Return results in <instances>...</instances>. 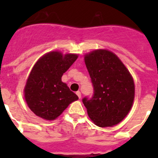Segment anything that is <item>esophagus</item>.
Wrapping results in <instances>:
<instances>
[{
	"mask_svg": "<svg viewBox=\"0 0 158 158\" xmlns=\"http://www.w3.org/2000/svg\"><path fill=\"white\" fill-rule=\"evenodd\" d=\"M76 94H77V96L79 97V99L81 98V93H80V92H79V91L76 92Z\"/></svg>",
	"mask_w": 158,
	"mask_h": 158,
	"instance_id": "obj_1",
	"label": "esophagus"
}]
</instances>
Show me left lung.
I'll return each mask as SVG.
<instances>
[{"mask_svg":"<svg viewBox=\"0 0 158 158\" xmlns=\"http://www.w3.org/2000/svg\"><path fill=\"white\" fill-rule=\"evenodd\" d=\"M94 86L92 98H83L88 115L99 127L119 124L130 112L135 99V83L119 57L98 49L84 56Z\"/></svg>","mask_w":158,"mask_h":158,"instance_id":"8db88e82","label":"left lung"}]
</instances>
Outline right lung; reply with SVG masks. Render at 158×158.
Returning <instances> with one entry per match:
<instances>
[{
	"instance_id": "obj_1",
	"label": "right lung",
	"mask_w": 158,
	"mask_h": 158,
	"mask_svg": "<svg viewBox=\"0 0 158 158\" xmlns=\"http://www.w3.org/2000/svg\"><path fill=\"white\" fill-rule=\"evenodd\" d=\"M78 56L51 52L41 57L33 65L24 87V98L36 115L47 120L57 118L69 104L79 99L61 81L64 72Z\"/></svg>"
}]
</instances>
